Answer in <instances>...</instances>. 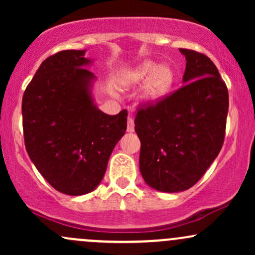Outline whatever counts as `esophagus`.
Listing matches in <instances>:
<instances>
[{"mask_svg": "<svg viewBox=\"0 0 255 255\" xmlns=\"http://www.w3.org/2000/svg\"><path fill=\"white\" fill-rule=\"evenodd\" d=\"M127 131L128 133H133L134 131V120L131 116H128L127 119Z\"/></svg>", "mask_w": 255, "mask_h": 255, "instance_id": "1", "label": "esophagus"}]
</instances>
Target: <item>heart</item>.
Listing matches in <instances>:
<instances>
[{"label":"heart","mask_w":255,"mask_h":255,"mask_svg":"<svg viewBox=\"0 0 255 255\" xmlns=\"http://www.w3.org/2000/svg\"><path fill=\"white\" fill-rule=\"evenodd\" d=\"M146 81L141 92V101L146 105H156L171 92L176 81V72L170 64H159L146 60L125 74V86H131Z\"/></svg>","instance_id":"obj_1"}]
</instances>
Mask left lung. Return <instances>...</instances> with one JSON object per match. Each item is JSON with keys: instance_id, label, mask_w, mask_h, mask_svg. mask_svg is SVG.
<instances>
[{"instance_id": "8db88e82", "label": "left lung", "mask_w": 255, "mask_h": 255, "mask_svg": "<svg viewBox=\"0 0 255 255\" xmlns=\"http://www.w3.org/2000/svg\"><path fill=\"white\" fill-rule=\"evenodd\" d=\"M180 52L187 61L183 86L140 109L134 121L142 178L165 193L187 191L212 164L223 146L229 108L227 86L212 61L188 49Z\"/></svg>"}]
</instances>
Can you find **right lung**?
I'll use <instances>...</instances> for the list:
<instances>
[{"mask_svg": "<svg viewBox=\"0 0 255 255\" xmlns=\"http://www.w3.org/2000/svg\"><path fill=\"white\" fill-rule=\"evenodd\" d=\"M86 50L43 61L22 97L25 146L40 175L58 192L84 195L101 183L127 129V110L108 115L93 98L97 77Z\"/></svg>", "mask_w": 255, "mask_h": 255, "instance_id": "1", "label": "right lung"}]
</instances>
